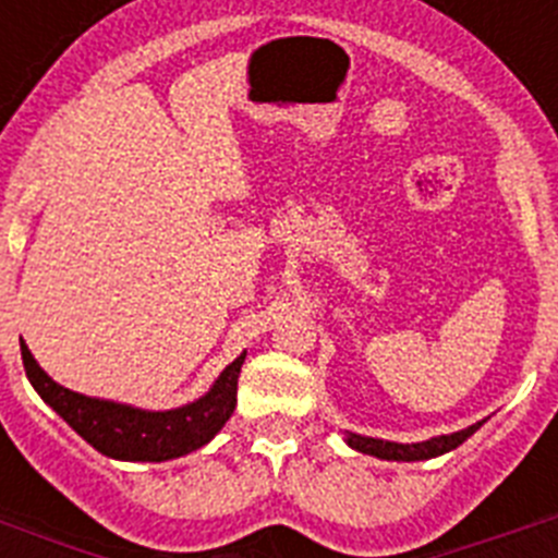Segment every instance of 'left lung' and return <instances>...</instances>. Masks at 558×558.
Instances as JSON below:
<instances>
[{"label": "left lung", "instance_id": "1", "mask_svg": "<svg viewBox=\"0 0 558 558\" xmlns=\"http://www.w3.org/2000/svg\"><path fill=\"white\" fill-rule=\"evenodd\" d=\"M481 425L483 422H477V425H470L466 430L450 433V436L427 438V441H416V445H397V441H383V438H368L357 436V433H349L347 445L357 452H366V456L383 458V461H427V458L445 456V452L456 450V447L463 445Z\"/></svg>", "mask_w": 558, "mask_h": 558}]
</instances>
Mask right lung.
<instances>
[{"instance_id": "add662e5", "label": "right lung", "mask_w": 558, "mask_h": 558, "mask_svg": "<svg viewBox=\"0 0 558 558\" xmlns=\"http://www.w3.org/2000/svg\"><path fill=\"white\" fill-rule=\"evenodd\" d=\"M22 360L27 379L58 416L97 452L117 461H170L192 450H201L218 436L236 405V377L245 363V352L229 363L215 386L190 405L172 411H142L111 399L83 397L58 386L22 340Z\"/></svg>"}]
</instances>
